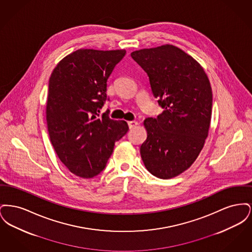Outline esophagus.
Wrapping results in <instances>:
<instances>
[{
	"instance_id": "obj_1",
	"label": "esophagus",
	"mask_w": 252,
	"mask_h": 252,
	"mask_svg": "<svg viewBox=\"0 0 252 252\" xmlns=\"http://www.w3.org/2000/svg\"><path fill=\"white\" fill-rule=\"evenodd\" d=\"M127 125H128V127L131 129L138 125V123L136 121H129V122H127Z\"/></svg>"
}]
</instances>
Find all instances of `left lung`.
<instances>
[{"instance_id": "left-lung-1", "label": "left lung", "mask_w": 252, "mask_h": 252, "mask_svg": "<svg viewBox=\"0 0 252 252\" xmlns=\"http://www.w3.org/2000/svg\"><path fill=\"white\" fill-rule=\"evenodd\" d=\"M131 58L147 73L164 109L157 118L144 120L147 138L141 157L153 176L169 180L190 167L203 148L212 117V87L201 65L174 45L134 51Z\"/></svg>"}]
</instances>
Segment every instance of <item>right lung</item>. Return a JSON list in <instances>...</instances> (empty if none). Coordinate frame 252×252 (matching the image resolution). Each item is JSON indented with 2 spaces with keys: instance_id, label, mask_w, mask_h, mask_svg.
I'll return each instance as SVG.
<instances>
[{
  "instance_id": "right-lung-1",
  "label": "right lung",
  "mask_w": 252,
  "mask_h": 252,
  "mask_svg": "<svg viewBox=\"0 0 252 252\" xmlns=\"http://www.w3.org/2000/svg\"><path fill=\"white\" fill-rule=\"evenodd\" d=\"M126 50L79 49L60 60L49 79L46 121L53 147L72 174H100L128 131L126 121L99 115L107 100V81Z\"/></svg>"
}]
</instances>
